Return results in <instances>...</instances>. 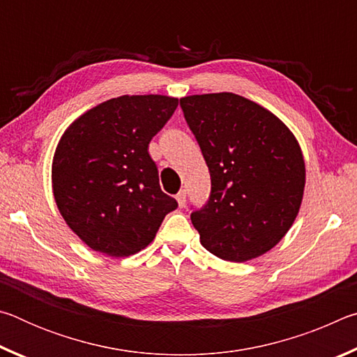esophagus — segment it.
<instances>
[{"instance_id": "esophagus-1", "label": "esophagus", "mask_w": 357, "mask_h": 357, "mask_svg": "<svg viewBox=\"0 0 357 357\" xmlns=\"http://www.w3.org/2000/svg\"><path fill=\"white\" fill-rule=\"evenodd\" d=\"M176 202L179 204V208H184L185 206V190H181L178 195H176Z\"/></svg>"}]
</instances>
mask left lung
Segmentation results:
<instances>
[{"mask_svg": "<svg viewBox=\"0 0 357 357\" xmlns=\"http://www.w3.org/2000/svg\"><path fill=\"white\" fill-rule=\"evenodd\" d=\"M211 174V193L190 220L213 255L244 263L279 243L299 213L305 165L282 121L243 96L179 100Z\"/></svg>", "mask_w": 357, "mask_h": 357, "instance_id": "left-lung-1", "label": "left lung"}]
</instances>
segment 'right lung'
<instances>
[{"instance_id": "right-lung-1", "label": "right lung", "mask_w": 357, "mask_h": 357, "mask_svg": "<svg viewBox=\"0 0 357 357\" xmlns=\"http://www.w3.org/2000/svg\"><path fill=\"white\" fill-rule=\"evenodd\" d=\"M176 107L168 96H121L82 114L59 140L53 195L66 223L93 250L134 255L178 208L160 190L148 153Z\"/></svg>"}]
</instances>
